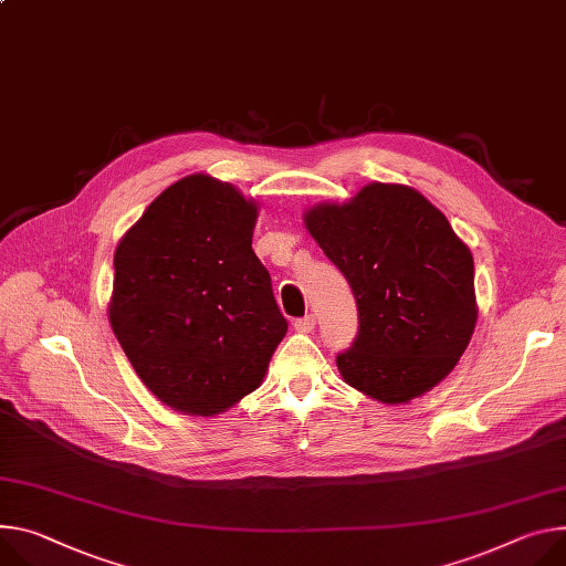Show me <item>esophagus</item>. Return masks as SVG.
Returning a JSON list of instances; mask_svg holds the SVG:
<instances>
[{
  "mask_svg": "<svg viewBox=\"0 0 566 566\" xmlns=\"http://www.w3.org/2000/svg\"><path fill=\"white\" fill-rule=\"evenodd\" d=\"M293 327H295V332H302V334H310L314 327H316V316L314 314H306V316H302V318H297L295 323H293Z\"/></svg>",
  "mask_w": 566,
  "mask_h": 566,
  "instance_id": "esophagus-1",
  "label": "esophagus"
}]
</instances>
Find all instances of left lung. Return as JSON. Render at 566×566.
<instances>
[{
    "label": "left lung",
    "mask_w": 566,
    "mask_h": 566,
    "mask_svg": "<svg viewBox=\"0 0 566 566\" xmlns=\"http://www.w3.org/2000/svg\"><path fill=\"white\" fill-rule=\"evenodd\" d=\"M304 223L356 300V338L336 356L343 379L384 403L440 384L476 325L474 260L447 217L416 189L373 182Z\"/></svg>",
    "instance_id": "left-lung-1"
}]
</instances>
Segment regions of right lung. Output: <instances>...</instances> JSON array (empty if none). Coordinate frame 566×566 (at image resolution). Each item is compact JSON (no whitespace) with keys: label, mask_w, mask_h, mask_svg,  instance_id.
<instances>
[{"label":"right lung","mask_w":566,"mask_h":566,"mask_svg":"<svg viewBox=\"0 0 566 566\" xmlns=\"http://www.w3.org/2000/svg\"><path fill=\"white\" fill-rule=\"evenodd\" d=\"M254 219L232 185L196 174L117 245L113 332L150 392L182 413L217 416L252 392L286 334Z\"/></svg>","instance_id":"add662e5"}]
</instances>
